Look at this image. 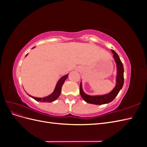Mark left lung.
I'll return each mask as SVG.
<instances>
[{
    "instance_id": "1",
    "label": "left lung",
    "mask_w": 147,
    "mask_h": 147,
    "mask_svg": "<svg viewBox=\"0 0 147 147\" xmlns=\"http://www.w3.org/2000/svg\"><path fill=\"white\" fill-rule=\"evenodd\" d=\"M113 54V58L117 64V83L116 86L113 90L109 94L100 96H89L86 94L83 91L82 82L80 85V93L84 100H85L89 104L96 105H102L109 103L112 102L119 93V91L122 88L124 84V68L123 65L120 60L117 53L114 50H112Z\"/></svg>"
}]
</instances>
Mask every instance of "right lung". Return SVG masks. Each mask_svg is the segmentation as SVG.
I'll return each instance as SVG.
<instances>
[{"label":"right lung","instance_id":"add662e5","mask_svg":"<svg viewBox=\"0 0 147 147\" xmlns=\"http://www.w3.org/2000/svg\"><path fill=\"white\" fill-rule=\"evenodd\" d=\"M28 55V54L26 55V56ZM68 77V74H67L64 76L62 77L57 82V84H56V86L55 87V89L54 91L50 95H49L47 97H43V98H38V97H33L32 96L29 95V96H30L31 97H32L33 99H34L35 100H37L38 102H51L55 101L56 99H57L58 98V97L59 96L60 94H61V88L62 86H63V84L65 82V80L67 79Z\"/></svg>","mask_w":147,"mask_h":147}]
</instances>
